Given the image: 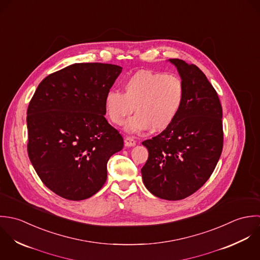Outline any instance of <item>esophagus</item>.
Listing matches in <instances>:
<instances>
[{"mask_svg":"<svg viewBox=\"0 0 260 260\" xmlns=\"http://www.w3.org/2000/svg\"><path fill=\"white\" fill-rule=\"evenodd\" d=\"M136 144H137V142H136L133 138H131V137H127V138H125V140H124V145H125L126 147H128V148L135 147Z\"/></svg>","mask_w":260,"mask_h":260,"instance_id":"esophagus-1","label":"esophagus"}]
</instances>
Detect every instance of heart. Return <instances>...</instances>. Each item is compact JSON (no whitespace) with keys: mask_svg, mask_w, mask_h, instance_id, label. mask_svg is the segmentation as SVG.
Here are the masks:
<instances>
[{"mask_svg":"<svg viewBox=\"0 0 260 260\" xmlns=\"http://www.w3.org/2000/svg\"><path fill=\"white\" fill-rule=\"evenodd\" d=\"M123 90L124 93L107 91L104 105L109 119L116 125H121L135 108L137 114L125 123L128 133L168 128L178 116L186 94L180 77L145 70L128 77Z\"/></svg>","mask_w":260,"mask_h":260,"instance_id":"1","label":"heart"}]
</instances>
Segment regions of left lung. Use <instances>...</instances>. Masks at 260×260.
Returning a JSON list of instances; mask_svg holds the SVG:
<instances>
[{
  "instance_id": "left-lung-1",
  "label": "left lung",
  "mask_w": 260,
  "mask_h": 260,
  "mask_svg": "<svg viewBox=\"0 0 260 260\" xmlns=\"http://www.w3.org/2000/svg\"><path fill=\"white\" fill-rule=\"evenodd\" d=\"M185 85L184 104L174 122L143 142L149 157L142 168L146 188L177 201L199 190L212 175L223 148L222 107L206 75L194 64L169 59Z\"/></svg>"
}]
</instances>
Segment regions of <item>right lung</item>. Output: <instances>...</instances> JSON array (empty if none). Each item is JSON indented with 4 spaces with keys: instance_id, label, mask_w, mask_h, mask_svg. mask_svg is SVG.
Segmentation results:
<instances>
[{
    "instance_id": "add662e5",
    "label": "right lung",
    "mask_w": 260,
    "mask_h": 260,
    "mask_svg": "<svg viewBox=\"0 0 260 260\" xmlns=\"http://www.w3.org/2000/svg\"><path fill=\"white\" fill-rule=\"evenodd\" d=\"M122 67L74 63L38 85L27 110L28 155L58 196L79 201L104 186L107 161L123 139L105 119L104 98Z\"/></svg>"
}]
</instances>
